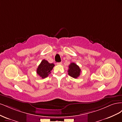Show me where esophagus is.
<instances>
[{"label":"esophagus","instance_id":"obj_1","mask_svg":"<svg viewBox=\"0 0 122 122\" xmlns=\"http://www.w3.org/2000/svg\"><path fill=\"white\" fill-rule=\"evenodd\" d=\"M57 64L58 65H61L62 64V62H57Z\"/></svg>","mask_w":122,"mask_h":122}]
</instances>
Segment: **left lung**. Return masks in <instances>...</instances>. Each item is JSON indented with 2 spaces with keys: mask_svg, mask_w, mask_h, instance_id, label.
I'll use <instances>...</instances> for the list:
<instances>
[{
  "mask_svg": "<svg viewBox=\"0 0 122 122\" xmlns=\"http://www.w3.org/2000/svg\"><path fill=\"white\" fill-rule=\"evenodd\" d=\"M68 72L69 75L71 76L74 78H77L80 74L81 69L78 65H77L74 62H72L69 66Z\"/></svg>",
  "mask_w": 122,
  "mask_h": 122,
  "instance_id": "left-lung-1",
  "label": "left lung"
}]
</instances>
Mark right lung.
<instances>
[{
    "label": "right lung",
    "instance_id": "obj_1",
    "mask_svg": "<svg viewBox=\"0 0 122 122\" xmlns=\"http://www.w3.org/2000/svg\"><path fill=\"white\" fill-rule=\"evenodd\" d=\"M54 66L53 64H50L48 61L43 60L36 69V73L42 78H45L51 73Z\"/></svg>",
    "mask_w": 122,
    "mask_h": 122
}]
</instances>
